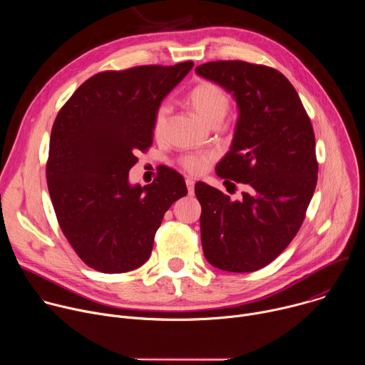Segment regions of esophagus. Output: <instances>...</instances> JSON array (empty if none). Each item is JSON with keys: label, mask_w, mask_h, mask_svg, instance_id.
<instances>
[{"label": "esophagus", "mask_w": 365, "mask_h": 365, "mask_svg": "<svg viewBox=\"0 0 365 365\" xmlns=\"http://www.w3.org/2000/svg\"><path fill=\"white\" fill-rule=\"evenodd\" d=\"M186 186H187L189 195H193V192H195V180L190 179V178H187V179H186Z\"/></svg>", "instance_id": "esophagus-1"}]
</instances>
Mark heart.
Wrapping results in <instances>:
<instances>
[{
	"label": "heart",
	"instance_id": "heart-1",
	"mask_svg": "<svg viewBox=\"0 0 365 365\" xmlns=\"http://www.w3.org/2000/svg\"><path fill=\"white\" fill-rule=\"evenodd\" d=\"M187 102L193 108V111L210 125L215 123H222L231 103L228 93L222 88H220L214 82H207V81L199 82L189 91ZM169 113L170 110L166 103L160 106L158 113H155L154 123H153V133L155 137L163 135L168 120H169ZM212 159H214L212 154H186L179 159V165L187 173L199 175L210 166Z\"/></svg>",
	"mask_w": 365,
	"mask_h": 365
}]
</instances>
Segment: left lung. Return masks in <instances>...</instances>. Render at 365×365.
<instances>
[{"mask_svg":"<svg viewBox=\"0 0 365 365\" xmlns=\"http://www.w3.org/2000/svg\"><path fill=\"white\" fill-rule=\"evenodd\" d=\"M195 71L237 102L232 144L215 170L248 187L231 200L203 182L195 185L203 254L220 270L255 272L283 252L306 217L318 182L314 128L293 85L273 68L218 61Z\"/></svg>","mask_w":365,"mask_h":365,"instance_id":"left-lung-1","label":"left lung"}]
</instances>
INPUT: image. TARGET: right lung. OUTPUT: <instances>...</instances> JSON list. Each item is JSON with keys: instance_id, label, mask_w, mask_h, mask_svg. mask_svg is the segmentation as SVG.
Masks as SVG:
<instances>
[{"instance_id": "add662e5", "label": "right lung", "mask_w": 365, "mask_h": 365, "mask_svg": "<svg viewBox=\"0 0 365 365\" xmlns=\"http://www.w3.org/2000/svg\"><path fill=\"white\" fill-rule=\"evenodd\" d=\"M192 68L187 61L99 72L73 92L53 123L46 165L50 199L66 240L96 272L143 266L166 211L187 193L170 168L143 187L130 185L128 172L137 151L153 144L160 102Z\"/></svg>"}]
</instances>
